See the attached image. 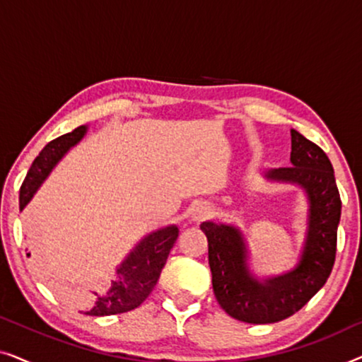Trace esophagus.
<instances>
[{
    "mask_svg": "<svg viewBox=\"0 0 362 362\" xmlns=\"http://www.w3.org/2000/svg\"><path fill=\"white\" fill-rule=\"evenodd\" d=\"M212 214V209L211 206L207 204H199L194 207V211H192V221H204L207 219Z\"/></svg>",
    "mask_w": 362,
    "mask_h": 362,
    "instance_id": "34e87169",
    "label": "esophagus"
}]
</instances>
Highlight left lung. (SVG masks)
I'll return each instance as SVG.
<instances>
[{
    "label": "left lung",
    "instance_id": "obj_1",
    "mask_svg": "<svg viewBox=\"0 0 362 362\" xmlns=\"http://www.w3.org/2000/svg\"><path fill=\"white\" fill-rule=\"evenodd\" d=\"M291 166L267 173L274 181L295 182L308 196L310 216L298 265L264 284L247 267V247L234 226L202 222L209 245L212 288L221 308L252 325L276 323L303 308L326 284L336 259L341 199L329 158L313 141L291 130Z\"/></svg>",
    "mask_w": 362,
    "mask_h": 362
}]
</instances>
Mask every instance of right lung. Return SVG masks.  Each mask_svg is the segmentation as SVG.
<instances>
[{"label": "right lung", "mask_w": 362, "mask_h": 362, "mask_svg": "<svg viewBox=\"0 0 362 362\" xmlns=\"http://www.w3.org/2000/svg\"><path fill=\"white\" fill-rule=\"evenodd\" d=\"M86 132L87 127H77L74 132L56 138L42 148L21 185L19 209H24L57 161L66 155L69 148L82 140ZM177 234L180 229L176 226H168L146 235L122 262L117 274L110 279V284L103 286L100 293H95L97 298L86 315L108 316L138 308L155 288Z\"/></svg>", "instance_id": "1"}]
</instances>
